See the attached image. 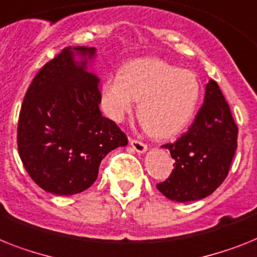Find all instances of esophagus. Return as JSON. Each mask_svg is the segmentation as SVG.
<instances>
[{"mask_svg":"<svg viewBox=\"0 0 257 257\" xmlns=\"http://www.w3.org/2000/svg\"><path fill=\"white\" fill-rule=\"evenodd\" d=\"M130 144L131 147L137 152H139V154H143V152L147 151V144L143 143V142L137 141V139H130Z\"/></svg>","mask_w":257,"mask_h":257,"instance_id":"1","label":"esophagus"}]
</instances>
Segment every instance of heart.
<instances>
[{
	"label": "heart",
	"mask_w": 257,
	"mask_h": 257,
	"mask_svg": "<svg viewBox=\"0 0 257 257\" xmlns=\"http://www.w3.org/2000/svg\"><path fill=\"white\" fill-rule=\"evenodd\" d=\"M201 84L190 71L158 59H141L107 76L101 88V106L122 122L139 101L138 114L156 138H171L192 120L200 102Z\"/></svg>",
	"instance_id": "heart-1"
}]
</instances>
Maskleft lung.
Listing matches in <instances>:
<instances>
[{"instance_id": "8db88e82", "label": "left lung", "mask_w": 257, "mask_h": 257, "mask_svg": "<svg viewBox=\"0 0 257 257\" xmlns=\"http://www.w3.org/2000/svg\"><path fill=\"white\" fill-rule=\"evenodd\" d=\"M238 139V126L219 86L206 85L203 105L189 130L175 143L164 144L175 159V168L156 185L167 198L177 202L202 200L227 177Z\"/></svg>"}]
</instances>
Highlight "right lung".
I'll return each mask as SVG.
<instances>
[{"mask_svg":"<svg viewBox=\"0 0 257 257\" xmlns=\"http://www.w3.org/2000/svg\"><path fill=\"white\" fill-rule=\"evenodd\" d=\"M84 57L74 60V52ZM95 48L67 47L42 67L27 89L18 119L17 143L27 173L56 196L92 186L101 160L126 146L119 127L101 114L99 78L86 72Z\"/></svg>","mask_w":257,"mask_h":257,"instance_id":"obj_1","label":"right lung"}]
</instances>
